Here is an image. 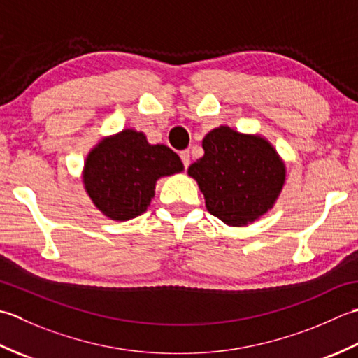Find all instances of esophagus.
Instances as JSON below:
<instances>
[{
  "label": "esophagus",
  "mask_w": 358,
  "mask_h": 358,
  "mask_svg": "<svg viewBox=\"0 0 358 358\" xmlns=\"http://www.w3.org/2000/svg\"><path fill=\"white\" fill-rule=\"evenodd\" d=\"M180 159H182V162H184V166L187 169V166L189 165V151L188 150H184V151H180Z\"/></svg>",
  "instance_id": "34e87169"
}]
</instances>
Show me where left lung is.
I'll list each match as a JSON object with an SVG mask.
<instances>
[{"instance_id": "8db88e82", "label": "left lung", "mask_w": 358, "mask_h": 358, "mask_svg": "<svg viewBox=\"0 0 358 358\" xmlns=\"http://www.w3.org/2000/svg\"><path fill=\"white\" fill-rule=\"evenodd\" d=\"M203 156L188 169L211 215L231 227L259 220L273 207L286 182V166L272 143L230 127L211 129Z\"/></svg>"}]
</instances>
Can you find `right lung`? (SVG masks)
<instances>
[{
  "label": "right lung",
  "mask_w": 358,
  "mask_h": 358,
  "mask_svg": "<svg viewBox=\"0 0 358 358\" xmlns=\"http://www.w3.org/2000/svg\"><path fill=\"white\" fill-rule=\"evenodd\" d=\"M184 170L166 145H151L136 129L101 138L86 157L83 184L87 196L113 221H128L147 211L157 179Z\"/></svg>",
  "instance_id": "add662e5"
}]
</instances>
